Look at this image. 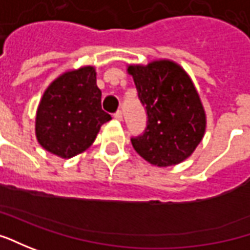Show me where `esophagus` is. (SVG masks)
<instances>
[{"label":"esophagus","instance_id":"1","mask_svg":"<svg viewBox=\"0 0 250 250\" xmlns=\"http://www.w3.org/2000/svg\"><path fill=\"white\" fill-rule=\"evenodd\" d=\"M113 117L116 119V120H123V113H122V110H117L113 113Z\"/></svg>","mask_w":250,"mask_h":250}]
</instances>
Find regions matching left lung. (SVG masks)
<instances>
[{"mask_svg": "<svg viewBox=\"0 0 250 250\" xmlns=\"http://www.w3.org/2000/svg\"><path fill=\"white\" fill-rule=\"evenodd\" d=\"M127 70L148 116L144 133L131 138L134 149L159 167L187 159L202 141L206 127L205 110L188 74L170 61Z\"/></svg>", "mask_w": 250, "mask_h": 250, "instance_id": "1", "label": "left lung"}]
</instances>
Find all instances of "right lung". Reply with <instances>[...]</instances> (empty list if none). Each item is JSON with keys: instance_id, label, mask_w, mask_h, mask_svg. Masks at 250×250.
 Wrapping results in <instances>:
<instances>
[{"instance_id": "add662e5", "label": "right lung", "mask_w": 250, "mask_h": 250, "mask_svg": "<svg viewBox=\"0 0 250 250\" xmlns=\"http://www.w3.org/2000/svg\"><path fill=\"white\" fill-rule=\"evenodd\" d=\"M92 66L66 72L51 83L40 102L36 135L40 145L61 158H73L94 142L110 115L101 108L102 92Z\"/></svg>"}]
</instances>
